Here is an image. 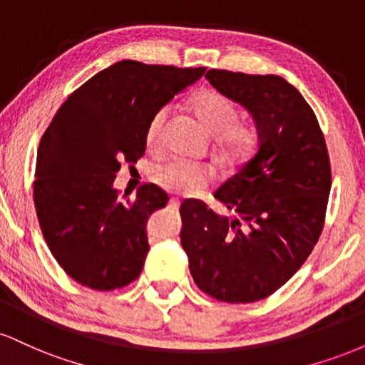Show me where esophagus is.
Returning <instances> with one entry per match:
<instances>
[{"label":"esophagus","mask_w":365,"mask_h":365,"mask_svg":"<svg viewBox=\"0 0 365 365\" xmlns=\"http://www.w3.org/2000/svg\"><path fill=\"white\" fill-rule=\"evenodd\" d=\"M168 206H170L171 209H178V206H180V200H178V199H175V197H171L170 202H168Z\"/></svg>","instance_id":"obj_1"}]
</instances>
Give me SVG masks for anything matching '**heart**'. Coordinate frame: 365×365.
I'll return each mask as SVG.
<instances>
[{
	"instance_id": "heart-1",
	"label": "heart",
	"mask_w": 365,
	"mask_h": 365,
	"mask_svg": "<svg viewBox=\"0 0 365 365\" xmlns=\"http://www.w3.org/2000/svg\"><path fill=\"white\" fill-rule=\"evenodd\" d=\"M192 111L199 123L209 133L217 137L221 153L226 159L244 158L249 149L252 148L255 139V130L252 125L242 123L237 120V106L230 98L221 92L206 89L200 91L192 98ZM168 116V108H159L149 120L145 130V144L148 148H158L161 142V130ZM150 178L163 187L165 190L173 194H195L211 182L212 170L206 165H195V163L171 161L161 163L154 166L150 171Z\"/></svg>"
}]
</instances>
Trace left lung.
Instances as JSON below:
<instances>
[{"label":"left lung","instance_id":"1","mask_svg":"<svg viewBox=\"0 0 365 365\" xmlns=\"http://www.w3.org/2000/svg\"><path fill=\"white\" fill-rule=\"evenodd\" d=\"M206 78L252 115L257 148L215 192L233 217L185 200L180 240L204 293L257 302L282 288L319 240L331 190L328 148L312 108L284 78L215 68Z\"/></svg>","mask_w":365,"mask_h":365}]
</instances>
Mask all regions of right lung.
<instances>
[{"instance_id": "add662e5", "label": "right lung", "mask_w": 365, "mask_h": 365, "mask_svg": "<svg viewBox=\"0 0 365 365\" xmlns=\"http://www.w3.org/2000/svg\"><path fill=\"white\" fill-rule=\"evenodd\" d=\"M123 60L73 91L46 128L36 161L34 204L53 257L70 278L99 292L139 278L149 252L145 223L168 202L154 183L135 199L113 188L121 163L145 153V130L159 108L202 77Z\"/></svg>"}]
</instances>
